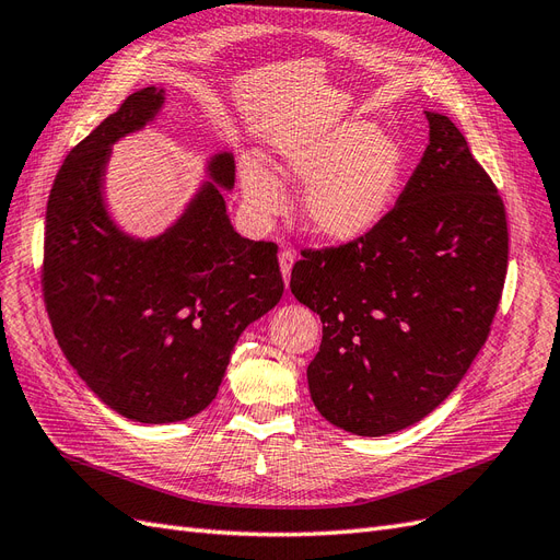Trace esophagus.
<instances>
[{
	"mask_svg": "<svg viewBox=\"0 0 560 560\" xmlns=\"http://www.w3.org/2000/svg\"><path fill=\"white\" fill-rule=\"evenodd\" d=\"M294 259H296V257H294V252H292V249H282V252H280V270H282V278H284V282H290Z\"/></svg>",
	"mask_w": 560,
	"mask_h": 560,
	"instance_id": "1",
	"label": "esophagus"
}]
</instances>
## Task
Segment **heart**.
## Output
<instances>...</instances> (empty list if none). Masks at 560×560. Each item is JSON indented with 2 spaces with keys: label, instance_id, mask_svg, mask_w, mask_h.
Listing matches in <instances>:
<instances>
[{
  "label": "heart",
  "instance_id": "1",
  "mask_svg": "<svg viewBox=\"0 0 560 560\" xmlns=\"http://www.w3.org/2000/svg\"><path fill=\"white\" fill-rule=\"evenodd\" d=\"M278 165L287 179L308 184L301 212L311 231L348 243L362 238L385 217L401 186L406 161L401 147L374 124L343 121L282 142ZM241 179L254 214L280 212L284 194L276 175L245 161Z\"/></svg>",
  "mask_w": 560,
  "mask_h": 560
}]
</instances>
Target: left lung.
I'll list each match as a JSON object with an SVG mask.
<instances>
[{
  "instance_id": "8db88e82",
  "label": "left lung",
  "mask_w": 560,
  "mask_h": 560,
  "mask_svg": "<svg viewBox=\"0 0 560 560\" xmlns=\"http://www.w3.org/2000/svg\"><path fill=\"white\" fill-rule=\"evenodd\" d=\"M362 238L301 249L292 294L322 319L308 364L317 411L352 434L413 425L477 358L502 296L510 231L498 186L448 116Z\"/></svg>"
}]
</instances>
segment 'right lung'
I'll return each instance as SVG.
<instances>
[{
  "label": "right lung",
  "mask_w": 560,
  "mask_h": 560,
  "mask_svg": "<svg viewBox=\"0 0 560 560\" xmlns=\"http://www.w3.org/2000/svg\"><path fill=\"white\" fill-rule=\"evenodd\" d=\"M163 105L149 86L83 138L50 186L42 292L77 374L116 413L138 422L191 418L217 397L243 329L280 301L278 245L233 231L222 191H202L161 238L118 233L100 198L109 144ZM231 189V154L210 163Z\"/></svg>",
  "instance_id": "1"
}]
</instances>
